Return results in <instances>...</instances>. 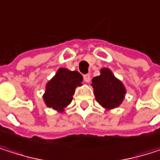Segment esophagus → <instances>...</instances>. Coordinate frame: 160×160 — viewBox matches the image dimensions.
<instances>
[{
  "label": "esophagus",
  "instance_id": "esophagus-1",
  "mask_svg": "<svg viewBox=\"0 0 160 160\" xmlns=\"http://www.w3.org/2000/svg\"><path fill=\"white\" fill-rule=\"evenodd\" d=\"M83 80L85 82H90V80H91V76L89 75V74H85L84 76H83Z\"/></svg>",
  "mask_w": 160,
  "mask_h": 160
}]
</instances>
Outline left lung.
<instances>
[{
    "mask_svg": "<svg viewBox=\"0 0 160 160\" xmlns=\"http://www.w3.org/2000/svg\"><path fill=\"white\" fill-rule=\"evenodd\" d=\"M101 74L92 80L96 101L106 109L118 108L123 101L126 89L108 68H102Z\"/></svg>",
    "mask_w": 160,
    "mask_h": 160,
    "instance_id": "left-lung-1",
    "label": "left lung"
}]
</instances>
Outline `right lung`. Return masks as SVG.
Masks as SVG:
<instances>
[{"label":"right lung","instance_id":"right-lung-1","mask_svg":"<svg viewBox=\"0 0 160 160\" xmlns=\"http://www.w3.org/2000/svg\"><path fill=\"white\" fill-rule=\"evenodd\" d=\"M82 76L78 71H70L60 68L53 78L46 84L43 94L45 105L58 112L64 111L71 103L75 89L82 85Z\"/></svg>","mask_w":160,"mask_h":160}]
</instances>
